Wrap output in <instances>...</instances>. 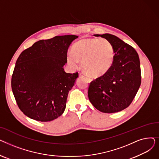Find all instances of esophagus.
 Segmentation results:
<instances>
[{
	"instance_id": "obj_1",
	"label": "esophagus",
	"mask_w": 159,
	"mask_h": 159,
	"mask_svg": "<svg viewBox=\"0 0 159 159\" xmlns=\"http://www.w3.org/2000/svg\"><path fill=\"white\" fill-rule=\"evenodd\" d=\"M84 77H86V78L88 79V80H89V82H91V81L93 80L92 77H91L90 76H89V75H84Z\"/></svg>"
}]
</instances>
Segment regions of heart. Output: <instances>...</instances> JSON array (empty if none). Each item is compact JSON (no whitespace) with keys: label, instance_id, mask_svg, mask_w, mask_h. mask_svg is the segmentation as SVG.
Listing matches in <instances>:
<instances>
[{"label":"heart","instance_id":"obj_1","mask_svg":"<svg viewBox=\"0 0 159 159\" xmlns=\"http://www.w3.org/2000/svg\"><path fill=\"white\" fill-rule=\"evenodd\" d=\"M115 59L114 47L110 40L101 38H85L75 43L67 62L73 68L82 62V68L93 77L104 76L110 71Z\"/></svg>","mask_w":159,"mask_h":159}]
</instances>
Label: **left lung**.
Segmentation results:
<instances>
[{
    "label": "left lung",
    "mask_w": 159,
    "mask_h": 159,
    "mask_svg": "<svg viewBox=\"0 0 159 159\" xmlns=\"http://www.w3.org/2000/svg\"><path fill=\"white\" fill-rule=\"evenodd\" d=\"M94 36L111 42L115 59L109 71L91 82L88 89L89 101L103 113L120 111L130 105L140 86L139 55L133 47L113 35L105 33Z\"/></svg>",
    "instance_id": "obj_1"
}]
</instances>
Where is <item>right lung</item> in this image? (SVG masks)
<instances>
[{"mask_svg": "<svg viewBox=\"0 0 159 159\" xmlns=\"http://www.w3.org/2000/svg\"><path fill=\"white\" fill-rule=\"evenodd\" d=\"M76 35L40 40L16 60L11 88L20 110L30 119L52 121L62 115L78 73L64 71L67 53Z\"/></svg>", "mask_w": 159, "mask_h": 159, "instance_id": "obj_1", "label": "right lung"}]
</instances>
